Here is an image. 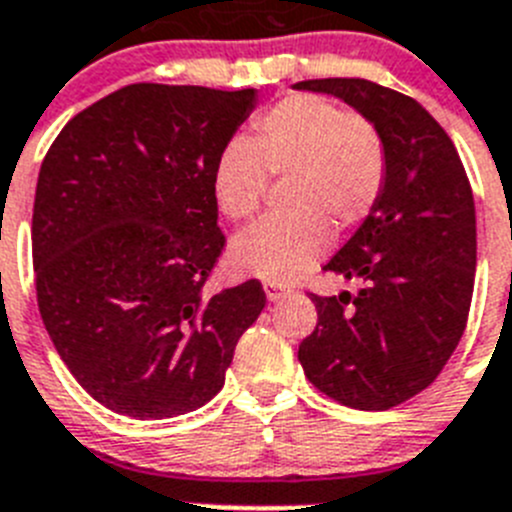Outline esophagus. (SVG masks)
Returning a JSON list of instances; mask_svg holds the SVG:
<instances>
[{
  "mask_svg": "<svg viewBox=\"0 0 512 512\" xmlns=\"http://www.w3.org/2000/svg\"><path fill=\"white\" fill-rule=\"evenodd\" d=\"M264 292H266V300L277 302V300H282L284 295H287L289 287H284V284H277V282H266Z\"/></svg>",
  "mask_w": 512,
  "mask_h": 512,
  "instance_id": "1",
  "label": "esophagus"
}]
</instances>
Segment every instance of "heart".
Masks as SVG:
<instances>
[{
  "mask_svg": "<svg viewBox=\"0 0 512 512\" xmlns=\"http://www.w3.org/2000/svg\"><path fill=\"white\" fill-rule=\"evenodd\" d=\"M384 176L387 151L372 120L318 94L284 97L256 120L253 138H230L215 161V205L235 223L259 212L269 179H287V215L238 235L230 266L277 284L305 277L328 253L333 230L369 217Z\"/></svg>",
  "mask_w": 512,
  "mask_h": 512,
  "instance_id": "obj_1",
  "label": "heart"
}]
</instances>
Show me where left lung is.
Wrapping results in <instances>:
<instances>
[{
	"mask_svg": "<svg viewBox=\"0 0 512 512\" xmlns=\"http://www.w3.org/2000/svg\"><path fill=\"white\" fill-rule=\"evenodd\" d=\"M295 89L343 99L372 120L387 151L377 205L325 264L356 295H310L318 325L300 343L305 377L330 400L390 410L441 374L467 328L477 217L446 130L413 97L366 79H310Z\"/></svg>",
	"mask_w": 512,
	"mask_h": 512,
	"instance_id": "left-lung-1",
	"label": "left lung"
}]
</instances>
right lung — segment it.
<instances>
[{
	"instance_id": "obj_1",
	"label": "right lung",
	"mask_w": 512,
	"mask_h": 512,
	"mask_svg": "<svg viewBox=\"0 0 512 512\" xmlns=\"http://www.w3.org/2000/svg\"><path fill=\"white\" fill-rule=\"evenodd\" d=\"M256 89L130 84L71 117L40 166L33 266L45 330L112 413L164 420L223 390L259 279L205 295L225 248L212 174Z\"/></svg>"
}]
</instances>
